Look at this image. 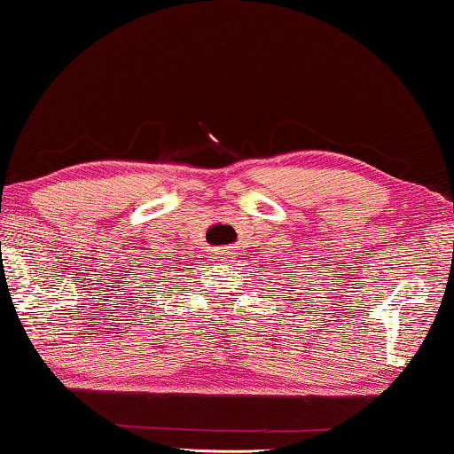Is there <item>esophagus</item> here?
Returning a JSON list of instances; mask_svg holds the SVG:
<instances>
[{
  "instance_id": "esophagus-1",
  "label": "esophagus",
  "mask_w": 454,
  "mask_h": 454,
  "mask_svg": "<svg viewBox=\"0 0 454 454\" xmlns=\"http://www.w3.org/2000/svg\"><path fill=\"white\" fill-rule=\"evenodd\" d=\"M215 258H218V262H224V261H226V253H224V250H220L218 256H215Z\"/></svg>"
}]
</instances>
